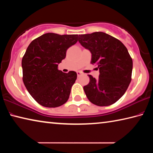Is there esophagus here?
<instances>
[{
	"mask_svg": "<svg viewBox=\"0 0 153 153\" xmlns=\"http://www.w3.org/2000/svg\"><path fill=\"white\" fill-rule=\"evenodd\" d=\"M77 77H79L82 75V73L80 71H77Z\"/></svg>",
	"mask_w": 153,
	"mask_h": 153,
	"instance_id": "obj_1",
	"label": "esophagus"
}]
</instances>
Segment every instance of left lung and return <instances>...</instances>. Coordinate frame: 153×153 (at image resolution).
<instances>
[{"instance_id":"left-lung-1","label":"left lung","mask_w":153,"mask_h":153,"mask_svg":"<svg viewBox=\"0 0 153 153\" xmlns=\"http://www.w3.org/2000/svg\"><path fill=\"white\" fill-rule=\"evenodd\" d=\"M79 42L92 54L99 77L88 75L90 82L84 86L88 100L97 106H108L125 94L131 82L133 62L123 44L107 33L97 32L79 35Z\"/></svg>"}]
</instances>
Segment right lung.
Masks as SVG:
<instances>
[{
    "label": "right lung",
    "mask_w": 153,
    "mask_h": 153,
    "mask_svg": "<svg viewBox=\"0 0 153 153\" xmlns=\"http://www.w3.org/2000/svg\"><path fill=\"white\" fill-rule=\"evenodd\" d=\"M78 35L46 33L33 40L22 59L23 81L27 91L43 107H57L65 103L77 79L74 71L63 73L58 65Z\"/></svg>",
    "instance_id": "add662e5"
}]
</instances>
